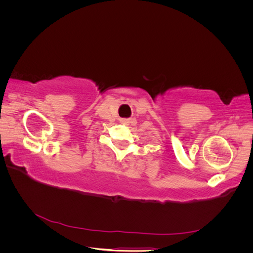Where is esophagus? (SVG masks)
<instances>
[{
    "mask_svg": "<svg viewBox=\"0 0 253 253\" xmlns=\"http://www.w3.org/2000/svg\"><path fill=\"white\" fill-rule=\"evenodd\" d=\"M133 120L134 119H132V118H121L120 122H121V124H124V125H128V124H132Z\"/></svg>",
    "mask_w": 253,
    "mask_h": 253,
    "instance_id": "obj_1",
    "label": "esophagus"
}]
</instances>
